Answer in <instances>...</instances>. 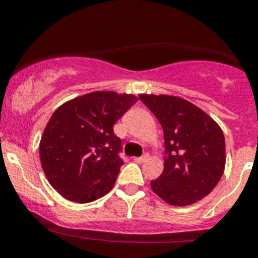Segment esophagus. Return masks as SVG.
Wrapping results in <instances>:
<instances>
[{
    "instance_id": "obj_1",
    "label": "esophagus",
    "mask_w": 258,
    "mask_h": 258,
    "mask_svg": "<svg viewBox=\"0 0 258 258\" xmlns=\"http://www.w3.org/2000/svg\"><path fill=\"white\" fill-rule=\"evenodd\" d=\"M148 156L147 155H143V156H140V158H134V162L135 163H143L146 162V159H147Z\"/></svg>"
}]
</instances>
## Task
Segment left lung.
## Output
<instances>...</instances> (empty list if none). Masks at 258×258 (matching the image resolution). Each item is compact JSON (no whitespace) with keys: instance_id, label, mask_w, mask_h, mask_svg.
I'll return each instance as SVG.
<instances>
[{"instance_id":"left-lung-1","label":"left lung","mask_w":258,"mask_h":258,"mask_svg":"<svg viewBox=\"0 0 258 258\" xmlns=\"http://www.w3.org/2000/svg\"><path fill=\"white\" fill-rule=\"evenodd\" d=\"M164 134V171L151 188L177 207L202 200L216 187L225 168V139L220 125L202 108L171 95L140 94Z\"/></svg>"}]
</instances>
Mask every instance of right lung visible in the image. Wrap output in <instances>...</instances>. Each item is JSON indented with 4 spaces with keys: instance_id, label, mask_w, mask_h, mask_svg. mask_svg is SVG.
Instances as JSON below:
<instances>
[{
    "instance_id": "obj_1",
    "label": "right lung",
    "mask_w": 258,
    "mask_h": 258,
    "mask_svg": "<svg viewBox=\"0 0 258 258\" xmlns=\"http://www.w3.org/2000/svg\"><path fill=\"white\" fill-rule=\"evenodd\" d=\"M138 98L94 91L54 111L39 143V158L51 187L70 202L85 204L108 194L123 160L114 124Z\"/></svg>"
}]
</instances>
